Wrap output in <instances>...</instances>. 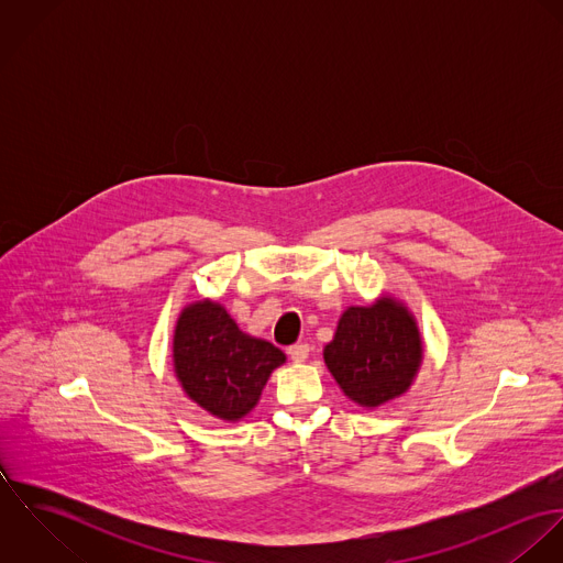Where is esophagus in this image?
I'll return each instance as SVG.
<instances>
[{"mask_svg":"<svg viewBox=\"0 0 563 563\" xmlns=\"http://www.w3.org/2000/svg\"><path fill=\"white\" fill-rule=\"evenodd\" d=\"M288 355H290V360H292V362L301 364V362H306V360H308V355H310V346H308V344H292V346L288 349Z\"/></svg>","mask_w":563,"mask_h":563,"instance_id":"esophagus-1","label":"esophagus"}]
</instances>
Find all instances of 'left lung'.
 <instances>
[{
  "mask_svg": "<svg viewBox=\"0 0 563 563\" xmlns=\"http://www.w3.org/2000/svg\"><path fill=\"white\" fill-rule=\"evenodd\" d=\"M322 360L349 401L377 409L411 388L424 346L409 308L384 292L371 306H351L340 314Z\"/></svg>",
  "mask_w": 563,
  "mask_h": 563,
  "instance_id": "8db88e82",
  "label": "left lung"
}]
</instances>
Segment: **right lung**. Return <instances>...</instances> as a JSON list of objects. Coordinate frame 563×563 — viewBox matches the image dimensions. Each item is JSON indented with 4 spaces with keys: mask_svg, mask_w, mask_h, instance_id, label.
<instances>
[{
    "mask_svg": "<svg viewBox=\"0 0 563 563\" xmlns=\"http://www.w3.org/2000/svg\"><path fill=\"white\" fill-rule=\"evenodd\" d=\"M170 349L173 373L184 395L225 422L249 416L273 371L286 362L284 351L241 331L212 299L181 308Z\"/></svg>",
    "mask_w": 563,
    "mask_h": 563,
    "instance_id": "obj_1",
    "label": "right lung"
}]
</instances>
